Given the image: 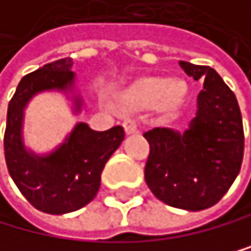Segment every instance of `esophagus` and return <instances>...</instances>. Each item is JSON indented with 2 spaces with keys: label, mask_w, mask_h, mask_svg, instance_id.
Masks as SVG:
<instances>
[{
  "label": "esophagus",
  "mask_w": 251,
  "mask_h": 251,
  "mask_svg": "<svg viewBox=\"0 0 251 251\" xmlns=\"http://www.w3.org/2000/svg\"><path fill=\"white\" fill-rule=\"evenodd\" d=\"M123 128L126 131V134H134L137 133V122L133 120V118H126V120L123 122Z\"/></svg>",
  "instance_id": "1"
}]
</instances>
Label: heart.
<instances>
[{
	"mask_svg": "<svg viewBox=\"0 0 251 251\" xmlns=\"http://www.w3.org/2000/svg\"><path fill=\"white\" fill-rule=\"evenodd\" d=\"M185 93V85L177 79L168 77H150L137 82L129 91V100L141 107L174 109L180 104Z\"/></svg>",
	"mask_w": 251,
	"mask_h": 251,
	"instance_id": "b5f03b06",
	"label": "heart"
}]
</instances>
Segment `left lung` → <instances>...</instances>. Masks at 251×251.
<instances>
[{
  "label": "left lung",
  "mask_w": 251,
  "mask_h": 251,
  "mask_svg": "<svg viewBox=\"0 0 251 251\" xmlns=\"http://www.w3.org/2000/svg\"><path fill=\"white\" fill-rule=\"evenodd\" d=\"M195 80L204 79L198 109L188 128L178 133L153 128L145 182L164 204L185 210L212 207L229 190L244 158V126L236 95L210 66L180 61Z\"/></svg>",
  "instance_id": "left-lung-1"
}]
</instances>
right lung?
Instances as JSON below:
<instances>
[{
    "label": "right lung",
    "instance_id": "1",
    "mask_svg": "<svg viewBox=\"0 0 251 251\" xmlns=\"http://www.w3.org/2000/svg\"><path fill=\"white\" fill-rule=\"evenodd\" d=\"M73 58H61L26 74L7 107L4 156L12 180L29 204L52 215L74 212L93 201L101 187V172L125 139L122 126L93 131L77 123L64 142L46 155L28 150L23 141L25 107L42 91L73 93L75 74ZM74 112L82 110V98L73 93Z\"/></svg>",
    "mask_w": 251,
    "mask_h": 251
}]
</instances>
